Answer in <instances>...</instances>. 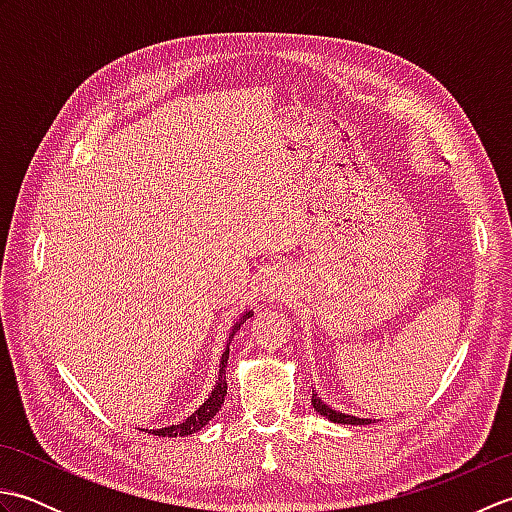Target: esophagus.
I'll list each match as a JSON object with an SVG mask.
<instances>
[{
	"instance_id": "esophagus-1",
	"label": "esophagus",
	"mask_w": 512,
	"mask_h": 512,
	"mask_svg": "<svg viewBox=\"0 0 512 512\" xmlns=\"http://www.w3.org/2000/svg\"><path fill=\"white\" fill-rule=\"evenodd\" d=\"M262 290H264V295H266V297H270V299H275V297L279 295V292H281V290H284V288H281V284H279V279H275V277H273V279H270V281H266V284H264V288H262Z\"/></svg>"
}]
</instances>
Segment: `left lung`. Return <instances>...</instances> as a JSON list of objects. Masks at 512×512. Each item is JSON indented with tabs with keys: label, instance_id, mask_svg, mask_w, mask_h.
<instances>
[{
	"label": "left lung",
	"instance_id": "8db88e82",
	"mask_svg": "<svg viewBox=\"0 0 512 512\" xmlns=\"http://www.w3.org/2000/svg\"><path fill=\"white\" fill-rule=\"evenodd\" d=\"M312 407L317 409L321 416H325L328 420H332V422H339V424H372V420H367V418H354V416H345V413H339V411H334V409H330L328 405H325V402L317 396V394H312Z\"/></svg>",
	"mask_w": 512,
	"mask_h": 512
}]
</instances>
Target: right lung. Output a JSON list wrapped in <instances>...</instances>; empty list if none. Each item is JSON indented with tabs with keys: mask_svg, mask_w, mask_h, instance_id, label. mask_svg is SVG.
<instances>
[{
	"mask_svg": "<svg viewBox=\"0 0 512 512\" xmlns=\"http://www.w3.org/2000/svg\"><path fill=\"white\" fill-rule=\"evenodd\" d=\"M250 317V312L244 314V319H239L235 323V328L231 332V336L235 334V330L242 325L246 319ZM226 363H228V345H226V352L222 354V363H220V376H217V385L213 389V394L206 398L204 405L193 413V416H189L184 422L180 424H171V427H165V429H158L154 431V436H162V438H178V436H191V433L200 431L206 422H209L217 411H220L222 402H224V396H226V376H224V369H226Z\"/></svg>",
	"mask_w": 512,
	"mask_h": 512,
	"instance_id": "1",
	"label": "right lung"
}]
</instances>
